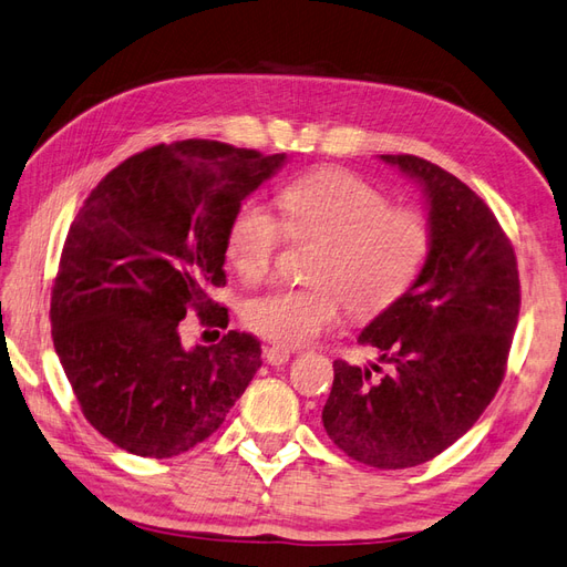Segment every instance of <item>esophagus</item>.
<instances>
[{"instance_id": "esophagus-1", "label": "esophagus", "mask_w": 567, "mask_h": 567, "mask_svg": "<svg viewBox=\"0 0 567 567\" xmlns=\"http://www.w3.org/2000/svg\"><path fill=\"white\" fill-rule=\"evenodd\" d=\"M291 349H284V347H276V343H271V347H267L265 349V358H267V363H271V365H284V363H288V358H291Z\"/></svg>"}]
</instances>
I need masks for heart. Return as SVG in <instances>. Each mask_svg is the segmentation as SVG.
I'll return each mask as SVG.
<instances>
[{"mask_svg":"<svg viewBox=\"0 0 567 567\" xmlns=\"http://www.w3.org/2000/svg\"><path fill=\"white\" fill-rule=\"evenodd\" d=\"M281 224L267 206L247 202L230 218L226 257L245 281L265 279L284 230L322 238L310 286H279L245 306V322L279 347H306L339 324L343 306L355 317L390 310L416 284L431 252L423 216L390 206L388 195L349 171L324 168L293 179L279 195Z\"/></svg>","mask_w":567,"mask_h":567,"instance_id":"1","label":"heart"}]
</instances>
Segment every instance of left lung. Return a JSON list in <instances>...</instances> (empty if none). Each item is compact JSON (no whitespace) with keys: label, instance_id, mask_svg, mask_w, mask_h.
<instances>
[{"label":"left lung","instance_id":"obj_1","mask_svg":"<svg viewBox=\"0 0 567 567\" xmlns=\"http://www.w3.org/2000/svg\"><path fill=\"white\" fill-rule=\"evenodd\" d=\"M380 161L421 187L431 252L406 296L358 334L378 363L334 361L322 423L355 462L406 468L457 443L498 392L519 274L501 224L462 179L419 156Z\"/></svg>","mask_w":567,"mask_h":567}]
</instances>
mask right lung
<instances>
[{
    "mask_svg": "<svg viewBox=\"0 0 567 567\" xmlns=\"http://www.w3.org/2000/svg\"><path fill=\"white\" fill-rule=\"evenodd\" d=\"M284 163L209 140L158 144L110 171L79 209L52 288V341L81 411L113 445L183 454L216 433L252 382V334L230 329L185 349L179 322L195 308L228 327L212 300L226 284V230Z\"/></svg>",
    "mask_w": 567,
    "mask_h": 567,
    "instance_id": "right-lung-1",
    "label": "right lung"
}]
</instances>
